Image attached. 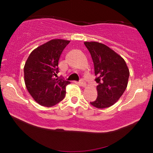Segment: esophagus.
<instances>
[{"mask_svg": "<svg viewBox=\"0 0 153 153\" xmlns=\"http://www.w3.org/2000/svg\"><path fill=\"white\" fill-rule=\"evenodd\" d=\"M79 84H80L81 86H83V87L86 85V84H85V81L83 80V79H80V81H79Z\"/></svg>", "mask_w": 153, "mask_h": 153, "instance_id": "esophagus-1", "label": "esophagus"}]
</instances>
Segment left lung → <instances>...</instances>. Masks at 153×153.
Here are the masks:
<instances>
[{
    "label": "left lung",
    "instance_id": "8db88e82",
    "mask_svg": "<svg viewBox=\"0 0 153 153\" xmlns=\"http://www.w3.org/2000/svg\"><path fill=\"white\" fill-rule=\"evenodd\" d=\"M84 45L93 59L97 97L91 102L98 108H107L118 101L127 86L129 72L124 59L109 47L96 42Z\"/></svg>",
    "mask_w": 153,
    "mask_h": 153
}]
</instances>
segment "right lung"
Masks as SVG:
<instances>
[{
  "label": "right lung",
  "mask_w": 153,
  "mask_h": 153,
  "mask_svg": "<svg viewBox=\"0 0 153 153\" xmlns=\"http://www.w3.org/2000/svg\"><path fill=\"white\" fill-rule=\"evenodd\" d=\"M70 41L52 39L31 52L24 66L26 88L37 103L53 106L65 97L66 86L70 83L63 78L56 79L59 72L58 60Z\"/></svg>",
  "instance_id": "add662e5"
}]
</instances>
